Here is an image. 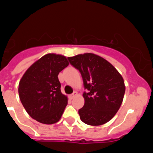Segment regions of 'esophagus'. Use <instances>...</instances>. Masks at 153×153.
<instances>
[{"mask_svg":"<svg viewBox=\"0 0 153 153\" xmlns=\"http://www.w3.org/2000/svg\"><path fill=\"white\" fill-rule=\"evenodd\" d=\"M77 95H78V93L75 92V93H74V94H72V95H70L69 98H70V99H71V100H72V99H74V98H75V97L77 96Z\"/></svg>","mask_w":153,"mask_h":153,"instance_id":"34e87169","label":"esophagus"}]
</instances>
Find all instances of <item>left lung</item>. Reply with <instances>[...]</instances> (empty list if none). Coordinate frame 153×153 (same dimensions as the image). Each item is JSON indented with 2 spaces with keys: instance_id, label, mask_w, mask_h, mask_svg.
I'll use <instances>...</instances> for the list:
<instances>
[{
  "instance_id": "left-lung-1",
  "label": "left lung",
  "mask_w": 153,
  "mask_h": 153,
  "mask_svg": "<svg viewBox=\"0 0 153 153\" xmlns=\"http://www.w3.org/2000/svg\"><path fill=\"white\" fill-rule=\"evenodd\" d=\"M83 78L85 105L78 110L84 123L92 126L109 122L118 111L125 92L122 75L109 62L91 53L68 57Z\"/></svg>"
}]
</instances>
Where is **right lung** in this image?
Returning <instances> with one entry per match:
<instances>
[{"label": "right lung", "mask_w": 153, "mask_h": 153, "mask_svg": "<svg viewBox=\"0 0 153 153\" xmlns=\"http://www.w3.org/2000/svg\"><path fill=\"white\" fill-rule=\"evenodd\" d=\"M63 55L48 53L25 71L19 84V96L27 113L40 123L59 122L68 104L58 75L68 65Z\"/></svg>", "instance_id": "obj_1"}]
</instances>
